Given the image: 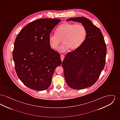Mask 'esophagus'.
Segmentation results:
<instances>
[{
	"instance_id": "1",
	"label": "esophagus",
	"mask_w": 120,
	"mask_h": 120,
	"mask_svg": "<svg viewBox=\"0 0 120 120\" xmlns=\"http://www.w3.org/2000/svg\"><path fill=\"white\" fill-rule=\"evenodd\" d=\"M64 57H65V56H64V55H63V54H61V60H62V62L63 61Z\"/></svg>"
}]
</instances>
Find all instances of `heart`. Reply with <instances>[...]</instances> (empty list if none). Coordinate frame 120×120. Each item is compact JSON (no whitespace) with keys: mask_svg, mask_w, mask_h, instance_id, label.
Returning <instances> with one entry per match:
<instances>
[{"mask_svg":"<svg viewBox=\"0 0 120 120\" xmlns=\"http://www.w3.org/2000/svg\"><path fill=\"white\" fill-rule=\"evenodd\" d=\"M86 36V30L83 25L65 22L56 28V34H50L49 40L51 47L56 49L62 40L63 43L58 50L64 52L69 48L77 49L84 42Z\"/></svg>","mask_w":120,"mask_h":120,"instance_id":"heart-1","label":"heart"}]
</instances>
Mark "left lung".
I'll return each instance as SVG.
<instances>
[{
  "mask_svg": "<svg viewBox=\"0 0 120 120\" xmlns=\"http://www.w3.org/2000/svg\"><path fill=\"white\" fill-rule=\"evenodd\" d=\"M66 21L81 22L86 30L84 42L77 49L67 53L62 64L68 86L74 89H84L97 82L104 68L106 44L100 29L89 19L81 17Z\"/></svg>",
  "mask_w": 120,
  "mask_h": 120,
  "instance_id": "obj_1",
  "label": "left lung"
}]
</instances>
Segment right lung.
Segmentation results:
<instances>
[{
  "label": "right lung",
  "mask_w": 120,
  "mask_h": 120,
  "mask_svg": "<svg viewBox=\"0 0 120 120\" xmlns=\"http://www.w3.org/2000/svg\"><path fill=\"white\" fill-rule=\"evenodd\" d=\"M61 21L42 19L29 23L17 36L13 52L17 74L30 89L43 91L49 88L55 68L62 64L60 54L51 48L49 37Z\"/></svg>",
  "instance_id": "right-lung-1"
}]
</instances>
